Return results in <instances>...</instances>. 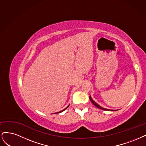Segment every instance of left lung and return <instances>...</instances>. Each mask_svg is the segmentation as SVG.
<instances>
[{"label": "left lung", "mask_w": 146, "mask_h": 146, "mask_svg": "<svg viewBox=\"0 0 146 146\" xmlns=\"http://www.w3.org/2000/svg\"><path fill=\"white\" fill-rule=\"evenodd\" d=\"M89 98H90V101H92V102L93 103V104H94V105H95L96 107H98V108H99V109H102V110H109V109H104V108H103V107H101L100 106H99L98 104H97V103H96L95 101H94L93 100H92V98H91V96H90V97H89ZM113 111V110H112Z\"/></svg>", "instance_id": "obj_1"}]
</instances>
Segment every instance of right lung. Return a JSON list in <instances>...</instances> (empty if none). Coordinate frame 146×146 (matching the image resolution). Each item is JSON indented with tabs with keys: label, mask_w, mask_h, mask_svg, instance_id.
I'll use <instances>...</instances> for the list:
<instances>
[{
	"label": "right lung",
	"mask_w": 146,
	"mask_h": 146,
	"mask_svg": "<svg viewBox=\"0 0 146 146\" xmlns=\"http://www.w3.org/2000/svg\"><path fill=\"white\" fill-rule=\"evenodd\" d=\"M68 106H67V107L66 108H65V109L64 110H62V111H59V112H58V113H60V112H62V111H63L64 110H66V109H67V108L68 107Z\"/></svg>",
	"instance_id": "1"
}]
</instances>
